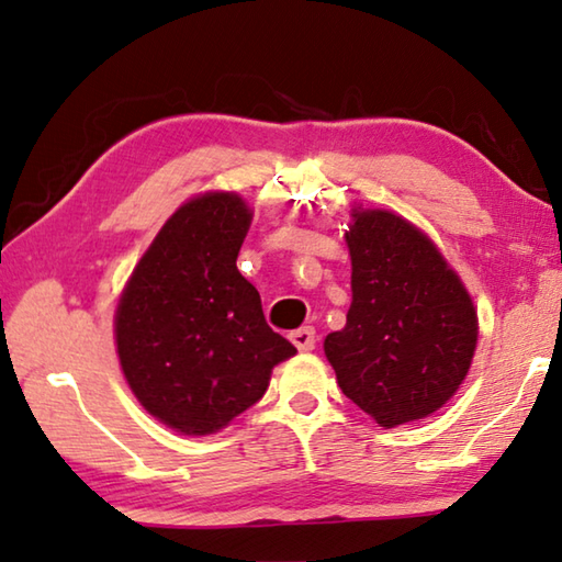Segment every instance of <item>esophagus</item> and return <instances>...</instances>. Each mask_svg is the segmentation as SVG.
I'll use <instances>...</instances> for the list:
<instances>
[{
  "label": "esophagus",
  "mask_w": 562,
  "mask_h": 562,
  "mask_svg": "<svg viewBox=\"0 0 562 562\" xmlns=\"http://www.w3.org/2000/svg\"><path fill=\"white\" fill-rule=\"evenodd\" d=\"M291 342L296 346L301 352H308L316 348V330L313 328H299L291 333Z\"/></svg>",
  "instance_id": "34e87169"
}]
</instances>
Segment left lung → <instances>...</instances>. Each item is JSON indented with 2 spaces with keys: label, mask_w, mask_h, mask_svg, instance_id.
Listing matches in <instances>:
<instances>
[{
  "label": "left lung",
  "mask_w": 562,
  "mask_h": 562,
  "mask_svg": "<svg viewBox=\"0 0 562 562\" xmlns=\"http://www.w3.org/2000/svg\"><path fill=\"white\" fill-rule=\"evenodd\" d=\"M352 303L323 342L342 395L380 427L425 419L454 395L476 350L474 303L435 241L387 210H352Z\"/></svg>",
  "instance_id": "8db88e82"
}]
</instances>
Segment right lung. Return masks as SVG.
Wrapping results in <instances>:
<instances>
[{"mask_svg": "<svg viewBox=\"0 0 562 562\" xmlns=\"http://www.w3.org/2000/svg\"><path fill=\"white\" fill-rule=\"evenodd\" d=\"M251 210L234 192L184 202L157 232L115 311L123 375L162 425L204 437L263 397L296 356L236 269Z\"/></svg>", "mask_w": 562, "mask_h": 562, "instance_id": "add662e5", "label": "right lung"}]
</instances>
